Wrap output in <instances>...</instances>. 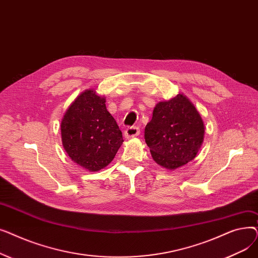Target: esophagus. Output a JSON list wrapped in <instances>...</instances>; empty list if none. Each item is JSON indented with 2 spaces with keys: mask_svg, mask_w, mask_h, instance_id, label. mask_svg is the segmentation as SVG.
I'll return each instance as SVG.
<instances>
[{
  "mask_svg": "<svg viewBox=\"0 0 258 258\" xmlns=\"http://www.w3.org/2000/svg\"><path fill=\"white\" fill-rule=\"evenodd\" d=\"M140 134V128L137 126H130L124 131V137L126 139H131V138H135L137 137L138 135Z\"/></svg>",
  "mask_w": 258,
  "mask_h": 258,
  "instance_id": "obj_1",
  "label": "esophagus"
}]
</instances>
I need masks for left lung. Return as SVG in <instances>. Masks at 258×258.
Returning <instances> with one entry per match:
<instances>
[{
    "label": "left lung",
    "mask_w": 258,
    "mask_h": 258,
    "mask_svg": "<svg viewBox=\"0 0 258 258\" xmlns=\"http://www.w3.org/2000/svg\"><path fill=\"white\" fill-rule=\"evenodd\" d=\"M204 122L183 94L160 101L144 131L153 159L166 169H177L194 160L204 140Z\"/></svg>",
    "instance_id": "obj_1"
}]
</instances>
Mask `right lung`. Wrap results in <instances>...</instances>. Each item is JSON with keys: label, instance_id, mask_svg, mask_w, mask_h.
I'll use <instances>...</instances> for the list:
<instances>
[{"label": "right lung", "instance_id": "1", "mask_svg": "<svg viewBox=\"0 0 258 258\" xmlns=\"http://www.w3.org/2000/svg\"><path fill=\"white\" fill-rule=\"evenodd\" d=\"M60 130L68 156L89 171L110 164L123 142L116 120L106 110L105 97L94 90H86L72 102Z\"/></svg>", "mask_w": 258, "mask_h": 258}]
</instances>
